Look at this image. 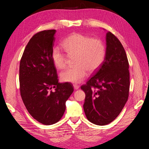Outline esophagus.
<instances>
[{
    "label": "esophagus",
    "instance_id": "34e87169",
    "mask_svg": "<svg viewBox=\"0 0 149 149\" xmlns=\"http://www.w3.org/2000/svg\"><path fill=\"white\" fill-rule=\"evenodd\" d=\"M79 88H80V86H79V85H77V84H74V88L75 90L79 89Z\"/></svg>",
    "mask_w": 149,
    "mask_h": 149
}]
</instances>
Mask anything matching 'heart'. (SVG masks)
Returning a JSON list of instances; mask_svg holds the SVG:
<instances>
[{"label":"heart","instance_id":"b5f03b06","mask_svg":"<svg viewBox=\"0 0 149 149\" xmlns=\"http://www.w3.org/2000/svg\"><path fill=\"white\" fill-rule=\"evenodd\" d=\"M61 45L69 56H75L74 67L69 68L60 74L64 82L79 83L88 75L97 70L102 65L105 57V46L98 39L91 38L79 33H73L63 41ZM51 58L59 69L66 66L65 54L58 47L52 50Z\"/></svg>","mask_w":149,"mask_h":149}]
</instances>
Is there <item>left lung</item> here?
Segmentation results:
<instances>
[{
    "label": "left lung",
    "instance_id": "1",
    "mask_svg": "<svg viewBox=\"0 0 149 149\" xmlns=\"http://www.w3.org/2000/svg\"><path fill=\"white\" fill-rule=\"evenodd\" d=\"M106 54L102 65L86 84L83 109L92 123L104 126L113 121L126 103L129 91V62L120 40L107 31Z\"/></svg>",
    "mask_w": 149,
    "mask_h": 149
}]
</instances>
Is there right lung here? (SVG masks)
<instances>
[{
    "mask_svg": "<svg viewBox=\"0 0 149 149\" xmlns=\"http://www.w3.org/2000/svg\"><path fill=\"white\" fill-rule=\"evenodd\" d=\"M56 33V30L51 29L35 34L28 43L20 63L23 102L30 115L45 125L55 124L61 119L66 101L74 91L71 84L58 83L51 58Z\"/></svg>",
    "mask_w": 149,
    "mask_h": 149,
    "instance_id": "obj_1",
    "label": "right lung"
}]
</instances>
